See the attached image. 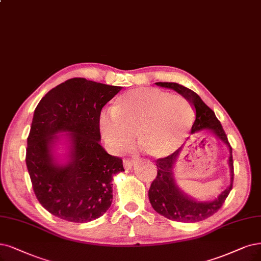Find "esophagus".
<instances>
[{"mask_svg": "<svg viewBox=\"0 0 261 261\" xmlns=\"http://www.w3.org/2000/svg\"><path fill=\"white\" fill-rule=\"evenodd\" d=\"M133 165H134V161H133V160L128 159V158H124V159H123V167H124V169L129 170V169L132 168Z\"/></svg>", "mask_w": 261, "mask_h": 261, "instance_id": "34e87169", "label": "esophagus"}]
</instances>
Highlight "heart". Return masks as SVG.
<instances>
[{
  "label": "heart",
  "mask_w": 261,
  "mask_h": 261,
  "mask_svg": "<svg viewBox=\"0 0 261 261\" xmlns=\"http://www.w3.org/2000/svg\"><path fill=\"white\" fill-rule=\"evenodd\" d=\"M195 121V111L185 98L156 88H139L121 94L113 112L100 116V129L115 151L128 148L138 137L140 147L161 158L174 151Z\"/></svg>",
  "instance_id": "obj_1"
}]
</instances>
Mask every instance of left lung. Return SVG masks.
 Wrapping results in <instances>:
<instances>
[{"label": "left lung", "mask_w": 261, "mask_h": 261, "mask_svg": "<svg viewBox=\"0 0 261 261\" xmlns=\"http://www.w3.org/2000/svg\"><path fill=\"white\" fill-rule=\"evenodd\" d=\"M158 86L166 87L175 90L184 98L189 101L192 108L196 111V120L191 127V133L201 132L208 130L223 141L229 146L230 157L229 166L231 170V182L230 186L221 192L219 197L211 202H197L185 196L175 185L173 178V166L176 161L181 147L176 149L171 155L157 159V176L152 180L148 197L150 204L157 213L165 216L171 220L180 221V223H197V221L204 220L223 206L225 200L227 199L229 192L232 189L233 184V159H232V147L230 146L226 132L223 129L220 121L217 119L215 113L201 100L200 96L187 87L179 85L177 83H156Z\"/></svg>", "instance_id": "left-lung-1"}]
</instances>
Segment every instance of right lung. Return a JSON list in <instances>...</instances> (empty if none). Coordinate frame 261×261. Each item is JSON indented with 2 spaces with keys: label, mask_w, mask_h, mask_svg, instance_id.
<instances>
[{
  "label": "right lung",
  "mask_w": 261,
  "mask_h": 261,
  "mask_svg": "<svg viewBox=\"0 0 261 261\" xmlns=\"http://www.w3.org/2000/svg\"><path fill=\"white\" fill-rule=\"evenodd\" d=\"M121 90L75 77L58 85L37 104L28 137L25 163L34 194L50 214L71 223L102 216L113 201V175L122 159L100 145L103 106ZM70 132V161L58 166L51 149L55 134Z\"/></svg>",
  "instance_id": "1"
}]
</instances>
